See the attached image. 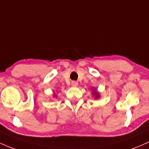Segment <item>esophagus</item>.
Listing matches in <instances>:
<instances>
[{"label": "esophagus", "instance_id": "34e87169", "mask_svg": "<svg viewBox=\"0 0 149 149\" xmlns=\"http://www.w3.org/2000/svg\"><path fill=\"white\" fill-rule=\"evenodd\" d=\"M78 85V83L77 81H72V82H71V85H72L73 87H76Z\"/></svg>", "mask_w": 149, "mask_h": 149}]
</instances>
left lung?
I'll return each mask as SVG.
<instances>
[{
	"instance_id": "8db88e82",
	"label": "left lung",
	"mask_w": 149,
	"mask_h": 149,
	"mask_svg": "<svg viewBox=\"0 0 149 149\" xmlns=\"http://www.w3.org/2000/svg\"><path fill=\"white\" fill-rule=\"evenodd\" d=\"M92 94H93V95L95 97V98L96 99L100 97V94H99L97 91H95V90H93V91H92Z\"/></svg>"
}]
</instances>
